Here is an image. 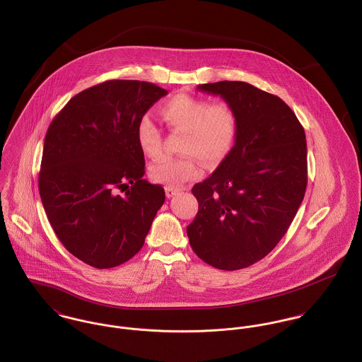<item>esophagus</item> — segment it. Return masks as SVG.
I'll return each mask as SVG.
<instances>
[{
  "mask_svg": "<svg viewBox=\"0 0 362 362\" xmlns=\"http://www.w3.org/2000/svg\"><path fill=\"white\" fill-rule=\"evenodd\" d=\"M165 193H166V197H168V199H172L173 196H176V194L179 193V189H175V187L166 186V187H165Z\"/></svg>",
  "mask_w": 362,
  "mask_h": 362,
  "instance_id": "34e87169",
  "label": "esophagus"
}]
</instances>
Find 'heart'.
Returning <instances> with one entry per match:
<instances>
[{
	"label": "heart",
	"instance_id": "obj_1",
	"mask_svg": "<svg viewBox=\"0 0 362 362\" xmlns=\"http://www.w3.org/2000/svg\"><path fill=\"white\" fill-rule=\"evenodd\" d=\"M163 121L172 129L186 132L182 153L187 157H165L150 165L153 180L175 187L200 176L197 158L206 163L222 161L232 150L238 134V117L230 104L225 101L209 103L187 94L169 98L161 107ZM136 137L143 153L151 158L161 154L160 127L144 115L137 122Z\"/></svg>",
	"mask_w": 362,
	"mask_h": 362
}]
</instances>
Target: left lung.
<instances>
[{
    "label": "left lung",
    "instance_id": "8db88e82",
    "mask_svg": "<svg viewBox=\"0 0 362 362\" xmlns=\"http://www.w3.org/2000/svg\"><path fill=\"white\" fill-rule=\"evenodd\" d=\"M238 117V134L214 173L194 185L199 212L187 226L193 251L236 271L268 255L286 235L307 187V141L290 107L245 81L199 84Z\"/></svg>",
    "mask_w": 362,
    "mask_h": 362
}]
</instances>
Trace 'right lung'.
<instances>
[{
  "mask_svg": "<svg viewBox=\"0 0 362 362\" xmlns=\"http://www.w3.org/2000/svg\"><path fill=\"white\" fill-rule=\"evenodd\" d=\"M166 94L148 81H104L71 98L47 130L41 202L59 241L87 265L114 268L136 255L165 201L163 187L143 179L136 127Z\"/></svg>",
  "mask_w": 362,
  "mask_h": 362,
  "instance_id": "obj_1",
  "label": "right lung"
}]
</instances>
